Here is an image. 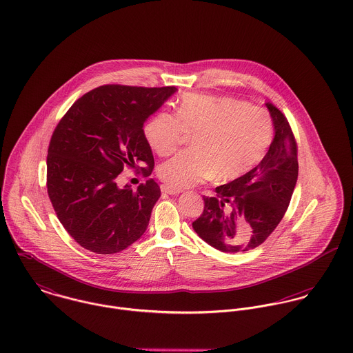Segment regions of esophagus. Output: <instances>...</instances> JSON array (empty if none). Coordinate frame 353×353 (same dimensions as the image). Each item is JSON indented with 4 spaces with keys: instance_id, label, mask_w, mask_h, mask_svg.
Instances as JSON below:
<instances>
[{
    "instance_id": "obj_1",
    "label": "esophagus",
    "mask_w": 353,
    "mask_h": 353,
    "mask_svg": "<svg viewBox=\"0 0 353 353\" xmlns=\"http://www.w3.org/2000/svg\"><path fill=\"white\" fill-rule=\"evenodd\" d=\"M161 191L165 192V194H168V195H179V194L181 192V190H179V188H172L170 185H166V184L161 185Z\"/></svg>"
}]
</instances>
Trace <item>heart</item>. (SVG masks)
<instances>
[{
	"label": "heart",
	"mask_w": 353,
	"mask_h": 353,
	"mask_svg": "<svg viewBox=\"0 0 353 353\" xmlns=\"http://www.w3.org/2000/svg\"><path fill=\"white\" fill-rule=\"evenodd\" d=\"M272 119L259 106L233 97L187 94L176 114L157 113L144 125V138L158 155H169L195 134L194 150L181 151L158 166V176L174 188L214 179L228 181L248 172L272 141Z\"/></svg>",
	"instance_id": "obj_1"
}]
</instances>
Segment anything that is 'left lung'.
Here are the masks:
<instances>
[{"label": "left lung", "mask_w": 353, "mask_h": 353, "mask_svg": "<svg viewBox=\"0 0 353 353\" xmlns=\"http://www.w3.org/2000/svg\"><path fill=\"white\" fill-rule=\"evenodd\" d=\"M274 139L263 159L241 177L203 196L205 209L194 230L222 252H244L261 245L281 222L299 173L297 144L286 117L266 103Z\"/></svg>", "instance_id": "1"}]
</instances>
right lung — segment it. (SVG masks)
<instances>
[{
    "instance_id": "right-lung-1",
    "label": "right lung",
    "mask_w": 353,
    "mask_h": 353,
    "mask_svg": "<svg viewBox=\"0 0 353 353\" xmlns=\"http://www.w3.org/2000/svg\"><path fill=\"white\" fill-rule=\"evenodd\" d=\"M176 91L101 85L79 98L57 124L48 150V194L83 248L116 254L145 232L159 185L150 179L132 191L119 188L116 179L125 166L151 174L154 157L143 125Z\"/></svg>"
}]
</instances>
